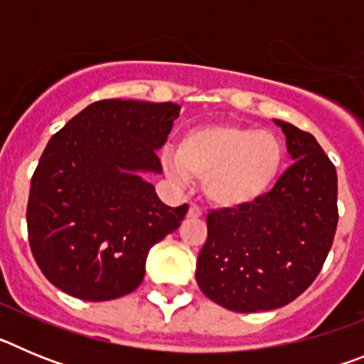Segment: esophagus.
<instances>
[{"mask_svg": "<svg viewBox=\"0 0 364 364\" xmlns=\"http://www.w3.org/2000/svg\"><path fill=\"white\" fill-rule=\"evenodd\" d=\"M188 217H189V218H198V217H202V208H200V205L189 204Z\"/></svg>", "mask_w": 364, "mask_h": 364, "instance_id": "34e87169", "label": "esophagus"}]
</instances>
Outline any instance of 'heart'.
<instances>
[{
    "mask_svg": "<svg viewBox=\"0 0 364 364\" xmlns=\"http://www.w3.org/2000/svg\"><path fill=\"white\" fill-rule=\"evenodd\" d=\"M284 144L275 133L240 124L198 125L164 156L176 182L202 178L205 198L222 210H239L264 197L284 164Z\"/></svg>",
    "mask_w": 364,
    "mask_h": 364,
    "instance_id": "1",
    "label": "heart"
}]
</instances>
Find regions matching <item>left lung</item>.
<instances>
[{
    "mask_svg": "<svg viewBox=\"0 0 364 364\" xmlns=\"http://www.w3.org/2000/svg\"><path fill=\"white\" fill-rule=\"evenodd\" d=\"M295 160L264 197L208 213L197 260L202 294L239 314L275 310L315 281L336 237L337 171L314 134L275 120Z\"/></svg>",
    "mask_w": 364,
    "mask_h": 364,
    "instance_id": "obj_1",
    "label": "left lung"
}]
</instances>
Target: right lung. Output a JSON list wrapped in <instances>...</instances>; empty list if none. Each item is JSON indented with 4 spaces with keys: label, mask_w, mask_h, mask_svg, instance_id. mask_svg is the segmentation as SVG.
<instances>
[{
    "label": "right lung",
    "mask_w": 364,
    "mask_h": 364,
    "mask_svg": "<svg viewBox=\"0 0 364 364\" xmlns=\"http://www.w3.org/2000/svg\"><path fill=\"white\" fill-rule=\"evenodd\" d=\"M180 105L100 100L49 140L31 180L27 230L41 273L82 301H111L140 286L151 247L188 204L169 208L140 173H162Z\"/></svg>",
    "instance_id": "add662e5"
}]
</instances>
